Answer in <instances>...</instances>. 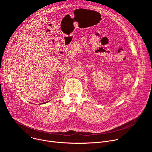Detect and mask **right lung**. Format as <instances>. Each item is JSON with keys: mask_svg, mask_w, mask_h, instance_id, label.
<instances>
[{"mask_svg": "<svg viewBox=\"0 0 152 152\" xmlns=\"http://www.w3.org/2000/svg\"><path fill=\"white\" fill-rule=\"evenodd\" d=\"M48 102H49V101H48V102H46L45 103H44V104H45V103H48ZM43 103H42V104H43Z\"/></svg>", "mask_w": 152, "mask_h": 152, "instance_id": "right-lung-1", "label": "right lung"}]
</instances>
